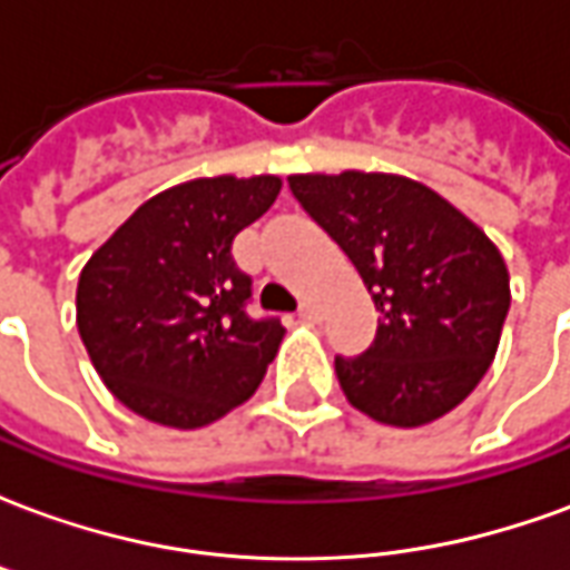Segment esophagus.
I'll use <instances>...</instances> for the list:
<instances>
[{"mask_svg": "<svg viewBox=\"0 0 570 570\" xmlns=\"http://www.w3.org/2000/svg\"><path fill=\"white\" fill-rule=\"evenodd\" d=\"M298 317H302V321H308V323L321 321V308H317L314 302H302V305H298Z\"/></svg>", "mask_w": 570, "mask_h": 570, "instance_id": "obj_1", "label": "esophagus"}]
</instances>
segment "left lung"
<instances>
[{
    "label": "left lung",
    "mask_w": 570,
    "mask_h": 570,
    "mask_svg": "<svg viewBox=\"0 0 570 570\" xmlns=\"http://www.w3.org/2000/svg\"><path fill=\"white\" fill-rule=\"evenodd\" d=\"M293 198L372 293L379 330L335 357L347 403L394 428L452 412L489 372L510 311V274L482 228L415 179L298 174Z\"/></svg>",
    "instance_id": "8db88e82"
}]
</instances>
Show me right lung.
<instances>
[{
  "mask_svg": "<svg viewBox=\"0 0 570 570\" xmlns=\"http://www.w3.org/2000/svg\"><path fill=\"white\" fill-rule=\"evenodd\" d=\"M277 176H213L155 195L97 249L76 323L106 387L142 419L191 430L259 387L284 326L253 317L232 240L268 210Z\"/></svg>",
  "mask_w": 570,
  "mask_h": 570,
  "instance_id": "add662e5",
  "label": "right lung"
}]
</instances>
